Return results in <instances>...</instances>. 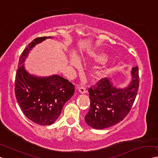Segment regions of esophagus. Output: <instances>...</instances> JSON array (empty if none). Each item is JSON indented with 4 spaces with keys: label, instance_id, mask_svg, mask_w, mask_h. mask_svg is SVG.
I'll return each mask as SVG.
<instances>
[{
    "label": "esophagus",
    "instance_id": "1",
    "mask_svg": "<svg viewBox=\"0 0 158 158\" xmlns=\"http://www.w3.org/2000/svg\"><path fill=\"white\" fill-rule=\"evenodd\" d=\"M78 91L80 94H86L87 92L86 89L84 86H79L78 88Z\"/></svg>",
    "mask_w": 158,
    "mask_h": 158
}]
</instances>
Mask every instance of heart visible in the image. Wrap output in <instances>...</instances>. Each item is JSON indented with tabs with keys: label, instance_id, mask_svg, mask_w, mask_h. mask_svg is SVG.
Instances as JSON below:
<instances>
[{
	"label": "heart",
	"instance_id": "heart-1",
	"mask_svg": "<svg viewBox=\"0 0 158 158\" xmlns=\"http://www.w3.org/2000/svg\"><path fill=\"white\" fill-rule=\"evenodd\" d=\"M109 56L103 52H90L87 54L86 56H77L71 55L69 56V63L70 66L73 67H77L79 66V61L83 62L87 59H91L96 62L99 63H104L107 61ZM112 70V67L110 65L103 64L100 67H96L91 69L90 76L93 79H98L102 77L106 76Z\"/></svg>",
	"mask_w": 158,
	"mask_h": 158
}]
</instances>
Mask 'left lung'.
<instances>
[{"instance_id":"left-lung-1","label":"left lung","mask_w":158,"mask_h":158,"mask_svg":"<svg viewBox=\"0 0 158 158\" xmlns=\"http://www.w3.org/2000/svg\"><path fill=\"white\" fill-rule=\"evenodd\" d=\"M131 79L123 88L117 87L111 79L100 80L97 86L89 89L90 109L84 120L95 129L114 126L125 118L131 109L139 86L138 67L132 68Z\"/></svg>"}]
</instances>
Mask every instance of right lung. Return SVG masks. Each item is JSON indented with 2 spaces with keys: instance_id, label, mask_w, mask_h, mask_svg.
Returning a JSON list of instances; mask_svg holds the SVG:
<instances>
[{
  "instance_id": "obj_1",
  "label": "right lung",
  "mask_w": 158,
  "mask_h": 158,
  "mask_svg": "<svg viewBox=\"0 0 158 158\" xmlns=\"http://www.w3.org/2000/svg\"><path fill=\"white\" fill-rule=\"evenodd\" d=\"M52 37L35 39L23 52L15 75V94L18 105L28 119L48 126L57 120L65 103L74 93V86L57 74L40 77L25 69V62L37 44Z\"/></svg>"
}]
</instances>
